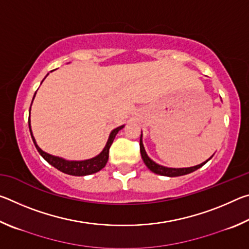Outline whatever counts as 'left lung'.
I'll return each instance as SVG.
<instances>
[{
	"label": "left lung",
	"mask_w": 249,
	"mask_h": 249,
	"mask_svg": "<svg viewBox=\"0 0 249 249\" xmlns=\"http://www.w3.org/2000/svg\"><path fill=\"white\" fill-rule=\"evenodd\" d=\"M142 136L141 135V141H140V147H141V155H142V158L144 160L145 165L147 166V168L150 171H153L154 174H157L160 176H166V177H179V176H184V175H188V174H191V172L196 171V169H199L203 165H205L206 162L209 161V160L212 158H209L206 161L200 163V165L195 166V167H189V168H168V167H163V166H160L158 163H156L155 161H153L148 156H147L145 148H144V145H142Z\"/></svg>",
	"instance_id": "1"
}]
</instances>
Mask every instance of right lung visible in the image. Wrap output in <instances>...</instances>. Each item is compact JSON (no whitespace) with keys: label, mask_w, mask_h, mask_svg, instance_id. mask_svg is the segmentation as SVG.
<instances>
[{"label":"right lung","mask_w":249,"mask_h":249,"mask_svg":"<svg viewBox=\"0 0 249 249\" xmlns=\"http://www.w3.org/2000/svg\"><path fill=\"white\" fill-rule=\"evenodd\" d=\"M34 98H35V95H34ZM34 98H33V100H34ZM29 114H31V109H29ZM28 126H29V132H31L34 144H35L36 149L38 150V153L41 155V157H43L48 163H50V165L53 166L54 168H57L58 170H60L61 172H64V174L70 175V176L92 175V174H95V172L100 171L102 168H104L105 165H107V159H108L109 147H111L113 141H114L116 134L124 127V125H122V126H119V127H116L112 130L111 134H109V136H108L107 145H105L103 150L101 151L98 156H95V157L91 158V159L74 161V160H66L64 158L57 157V156L49 155L47 153H45L44 150H41L38 147V145L36 144L35 138H34V136H33L32 128H31V119H29V117H28Z\"/></svg>","instance_id":"obj_1"}]
</instances>
